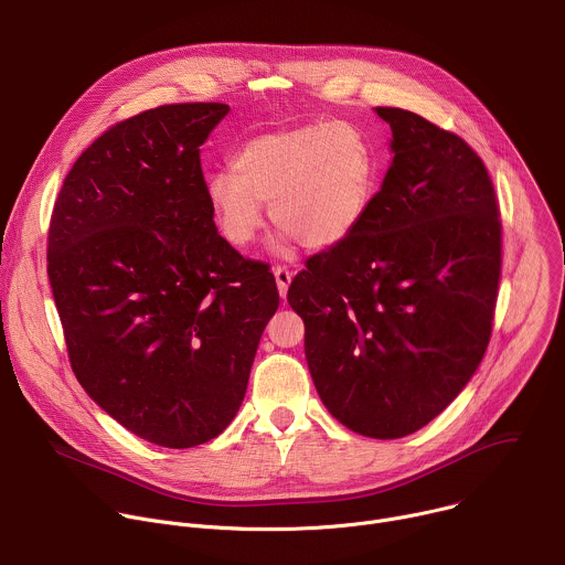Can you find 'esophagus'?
Listing matches in <instances>:
<instances>
[{
    "mask_svg": "<svg viewBox=\"0 0 565 565\" xmlns=\"http://www.w3.org/2000/svg\"><path fill=\"white\" fill-rule=\"evenodd\" d=\"M275 279H277L279 295L286 299V295H288V286H290V279H292V270H290V268H286V266H275Z\"/></svg>",
    "mask_w": 565,
    "mask_h": 565,
    "instance_id": "1",
    "label": "esophagus"
}]
</instances>
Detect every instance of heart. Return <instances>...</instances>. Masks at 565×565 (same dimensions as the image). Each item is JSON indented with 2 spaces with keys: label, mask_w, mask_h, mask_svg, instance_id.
<instances>
[{
  "label": "heart",
  "mask_w": 565,
  "mask_h": 565,
  "mask_svg": "<svg viewBox=\"0 0 565 565\" xmlns=\"http://www.w3.org/2000/svg\"><path fill=\"white\" fill-rule=\"evenodd\" d=\"M377 185V156L362 127L319 120L259 134L207 177L205 196L221 236L244 250L275 225L308 250H329L364 221Z\"/></svg>",
  "instance_id": "1"
}]
</instances>
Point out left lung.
<instances>
[{"instance_id":"8db88e82","label":"left lung","mask_w":565,"mask_h":565,"mask_svg":"<svg viewBox=\"0 0 565 565\" xmlns=\"http://www.w3.org/2000/svg\"><path fill=\"white\" fill-rule=\"evenodd\" d=\"M375 111L393 131L384 183L360 227L306 262L288 303L331 416L393 440L447 409L486 355L503 238L488 168L458 134Z\"/></svg>"}]
</instances>
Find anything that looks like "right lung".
<instances>
[{"mask_svg":"<svg viewBox=\"0 0 565 565\" xmlns=\"http://www.w3.org/2000/svg\"><path fill=\"white\" fill-rule=\"evenodd\" d=\"M227 111L179 103L111 125L68 170L49 223L71 369L160 447L203 445L232 423L279 306L268 264L227 244L205 196L199 147Z\"/></svg>","mask_w":565,"mask_h":565,"instance_id":"add662e5","label":"right lung"}]
</instances>
